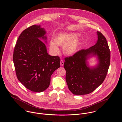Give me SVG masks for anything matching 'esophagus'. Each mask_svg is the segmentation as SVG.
Returning <instances> with one entry per match:
<instances>
[{
	"label": "esophagus",
	"mask_w": 122,
	"mask_h": 122,
	"mask_svg": "<svg viewBox=\"0 0 122 122\" xmlns=\"http://www.w3.org/2000/svg\"><path fill=\"white\" fill-rule=\"evenodd\" d=\"M64 63L63 60H61V61H60V65H61V66H63Z\"/></svg>",
	"instance_id": "1"
}]
</instances>
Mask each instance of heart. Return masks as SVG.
Returning <instances> with one entry per match:
<instances>
[{
  "mask_svg": "<svg viewBox=\"0 0 122 122\" xmlns=\"http://www.w3.org/2000/svg\"><path fill=\"white\" fill-rule=\"evenodd\" d=\"M79 35L72 33H62L58 34L54 38V41H50L49 47L51 51L54 53L59 51L57 46H63V53L67 56L74 54L80 43L79 40L77 38Z\"/></svg>",
  "mask_w": 122,
  "mask_h": 122,
  "instance_id": "b5f03b06",
  "label": "heart"
}]
</instances>
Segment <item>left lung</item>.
I'll return each instance as SVG.
<instances>
[{"instance_id": "1", "label": "left lung", "mask_w": 122, "mask_h": 122, "mask_svg": "<svg viewBox=\"0 0 122 122\" xmlns=\"http://www.w3.org/2000/svg\"><path fill=\"white\" fill-rule=\"evenodd\" d=\"M97 35L98 40L95 45L65 58L66 80L69 90L74 95L92 93L106 77L110 64V51L105 37L98 31ZM94 56H97L99 63L90 68L86 60Z\"/></svg>"}]
</instances>
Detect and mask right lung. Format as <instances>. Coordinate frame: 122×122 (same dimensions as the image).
I'll use <instances>...</instances> for the list:
<instances>
[{"label":"right lung","mask_w":122,"mask_h":122,"mask_svg":"<svg viewBox=\"0 0 122 122\" xmlns=\"http://www.w3.org/2000/svg\"><path fill=\"white\" fill-rule=\"evenodd\" d=\"M46 33L41 25H32L21 33L14 47L13 60L17 77L32 92L45 90L51 75L60 66L59 57L49 55L40 40L47 39Z\"/></svg>","instance_id":"right-lung-1"}]
</instances>
